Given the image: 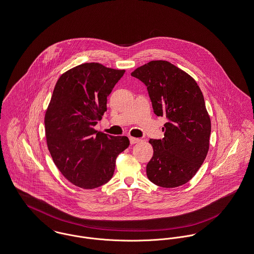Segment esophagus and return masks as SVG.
Masks as SVG:
<instances>
[{"label":"esophagus","mask_w":254,"mask_h":254,"mask_svg":"<svg viewBox=\"0 0 254 254\" xmlns=\"http://www.w3.org/2000/svg\"><path fill=\"white\" fill-rule=\"evenodd\" d=\"M129 141H130V144H136L138 142H140V139L139 138H135V137H129Z\"/></svg>","instance_id":"34e87169"}]
</instances>
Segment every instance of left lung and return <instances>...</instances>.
Here are the masks:
<instances>
[{
	"mask_svg": "<svg viewBox=\"0 0 254 254\" xmlns=\"http://www.w3.org/2000/svg\"><path fill=\"white\" fill-rule=\"evenodd\" d=\"M131 75L146 86L156 116L166 117L162 139H151L154 155L148 179L161 188L187 184L204 162L210 144L211 119L195 80L167 61H151Z\"/></svg>",
	"mask_w": 254,
	"mask_h": 254,
	"instance_id": "8db88e82",
	"label": "left lung"
}]
</instances>
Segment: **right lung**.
<instances>
[{
  "mask_svg": "<svg viewBox=\"0 0 254 254\" xmlns=\"http://www.w3.org/2000/svg\"><path fill=\"white\" fill-rule=\"evenodd\" d=\"M125 71L86 63L63 73L55 85L44 118L47 147L60 172L81 189L106 184L114 174L119 154L129 146L127 136L94 128Z\"/></svg>",
  "mask_w": 254,
  "mask_h": 254,
  "instance_id": "obj_1",
  "label": "right lung"
}]
</instances>
